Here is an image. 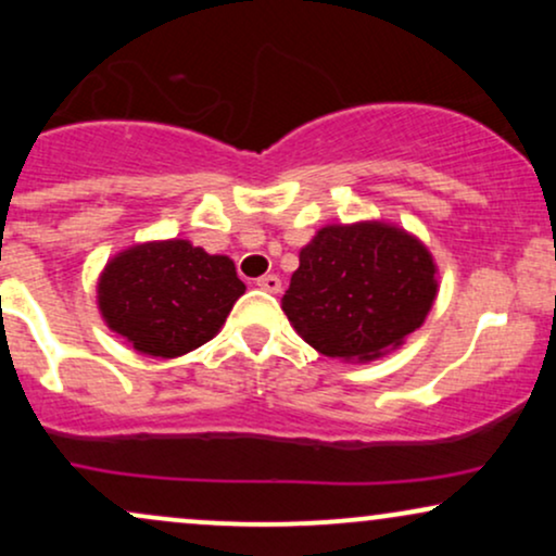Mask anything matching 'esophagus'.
Masks as SVG:
<instances>
[{"label":"esophagus","mask_w":556,"mask_h":556,"mask_svg":"<svg viewBox=\"0 0 556 556\" xmlns=\"http://www.w3.org/2000/svg\"><path fill=\"white\" fill-rule=\"evenodd\" d=\"M256 285L261 287V290L274 292V295H277V292H282V279H279L277 274H264V277L256 279Z\"/></svg>","instance_id":"34e87169"}]
</instances>
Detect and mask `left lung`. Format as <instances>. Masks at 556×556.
<instances>
[{
    "mask_svg": "<svg viewBox=\"0 0 556 556\" xmlns=\"http://www.w3.org/2000/svg\"><path fill=\"white\" fill-rule=\"evenodd\" d=\"M429 248L384 222L327 225L300 251L282 311L311 348L374 361L400 348L437 298Z\"/></svg>",
    "mask_w": 556,
    "mask_h": 556,
    "instance_id": "8db88e82",
    "label": "left lung"
}]
</instances>
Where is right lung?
<instances>
[{"label": "right lung", "mask_w": 556, "mask_h": 556, "mask_svg": "<svg viewBox=\"0 0 556 556\" xmlns=\"http://www.w3.org/2000/svg\"><path fill=\"white\" fill-rule=\"evenodd\" d=\"M242 292L227 256H208L188 240H159L127 248L106 264L99 311L132 350L177 358L212 340Z\"/></svg>", "instance_id": "obj_1"}]
</instances>
